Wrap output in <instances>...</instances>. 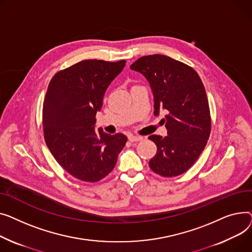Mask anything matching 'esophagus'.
Listing matches in <instances>:
<instances>
[{
  "mask_svg": "<svg viewBox=\"0 0 252 252\" xmlns=\"http://www.w3.org/2000/svg\"><path fill=\"white\" fill-rule=\"evenodd\" d=\"M128 139H129V141H131V142H134V141H140V140H142L143 137L140 136V135H129V136H128Z\"/></svg>",
  "mask_w": 252,
  "mask_h": 252,
  "instance_id": "1",
  "label": "esophagus"
}]
</instances>
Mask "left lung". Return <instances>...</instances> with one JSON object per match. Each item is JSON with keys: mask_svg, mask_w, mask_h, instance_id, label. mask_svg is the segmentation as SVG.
<instances>
[{"mask_svg": "<svg viewBox=\"0 0 252 252\" xmlns=\"http://www.w3.org/2000/svg\"><path fill=\"white\" fill-rule=\"evenodd\" d=\"M150 82L155 99V115L168 114V135H151L157 155L151 169L162 177H176L194 164L211 134V112L204 86L196 71L164 55L139 58L130 66Z\"/></svg>", "mask_w": 252, "mask_h": 252, "instance_id": "obj_1", "label": "left lung"}]
</instances>
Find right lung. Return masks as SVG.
I'll use <instances>...</instances> for the list:
<instances>
[{
  "mask_svg": "<svg viewBox=\"0 0 252 252\" xmlns=\"http://www.w3.org/2000/svg\"><path fill=\"white\" fill-rule=\"evenodd\" d=\"M126 61L84 60L57 72L42 107L46 143L66 172L84 182H97L115 168L127 137L95 132V115L108 86Z\"/></svg>",
  "mask_w": 252,
  "mask_h": 252,
  "instance_id": "right-lung-1",
  "label": "right lung"
}]
</instances>
